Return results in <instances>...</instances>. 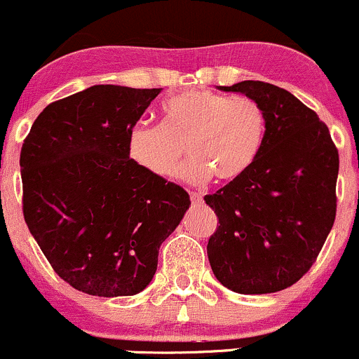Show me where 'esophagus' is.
Masks as SVG:
<instances>
[{
	"instance_id": "1",
	"label": "esophagus",
	"mask_w": 359,
	"mask_h": 359,
	"mask_svg": "<svg viewBox=\"0 0 359 359\" xmlns=\"http://www.w3.org/2000/svg\"><path fill=\"white\" fill-rule=\"evenodd\" d=\"M190 198H191V202H194V204H201V202H202V194H198V191H191Z\"/></svg>"
}]
</instances>
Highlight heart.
Masks as SVG:
<instances>
[{
    "mask_svg": "<svg viewBox=\"0 0 359 359\" xmlns=\"http://www.w3.org/2000/svg\"><path fill=\"white\" fill-rule=\"evenodd\" d=\"M266 129V112L254 98L188 90L162 102L161 124L133 126L126 149L133 164L168 180L178 175L187 147L184 180L233 181L259 157Z\"/></svg>",
    "mask_w": 359,
    "mask_h": 359,
    "instance_id": "heart-1",
    "label": "heart"
}]
</instances>
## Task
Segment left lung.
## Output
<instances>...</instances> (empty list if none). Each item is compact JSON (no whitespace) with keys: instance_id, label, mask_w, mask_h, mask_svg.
<instances>
[{"instance_id":"obj_1","label":"left lung","mask_w":359,"mask_h":359,"mask_svg":"<svg viewBox=\"0 0 359 359\" xmlns=\"http://www.w3.org/2000/svg\"><path fill=\"white\" fill-rule=\"evenodd\" d=\"M219 90L259 102L268 129L249 171L204 197L219 221L207 256L226 289L271 294L309 271L334 226L339 152L315 110L283 88L242 81Z\"/></svg>"}]
</instances>
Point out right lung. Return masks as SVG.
I'll return each instance as SVG.
<instances>
[{
  "mask_svg": "<svg viewBox=\"0 0 359 359\" xmlns=\"http://www.w3.org/2000/svg\"><path fill=\"white\" fill-rule=\"evenodd\" d=\"M161 88L97 84L50 103L20 152L22 210L58 276L98 297L152 282L190 195L128 157V133Z\"/></svg>",
  "mask_w": 359,
  "mask_h": 359,
  "instance_id": "right-lung-1",
  "label": "right lung"
}]
</instances>
